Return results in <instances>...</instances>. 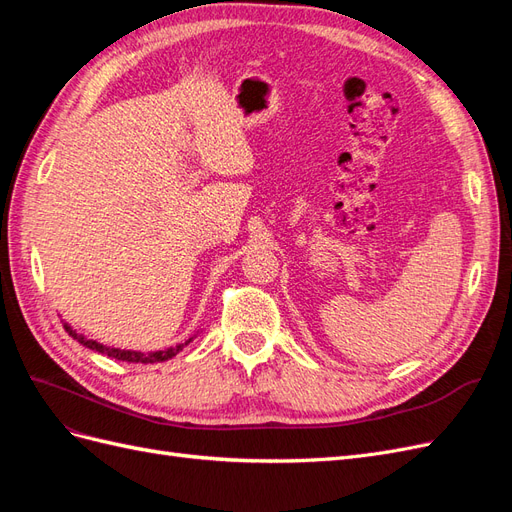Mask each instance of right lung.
<instances>
[{"mask_svg":"<svg viewBox=\"0 0 512 512\" xmlns=\"http://www.w3.org/2000/svg\"><path fill=\"white\" fill-rule=\"evenodd\" d=\"M64 322L66 331L74 337L79 339V342L87 348H94L98 352H104L108 356H115L119 361H130V363H156V361H166L170 356H175L179 350H183V346H188L192 339L196 337L198 329L188 333L185 337L175 339V342H166L164 346H119V344H111V342H104V339L96 337V335H89L85 329L74 327V324L66 318H61Z\"/></svg>","mask_w":512,"mask_h":512,"instance_id":"right-lung-1","label":"right lung"}]
</instances>
